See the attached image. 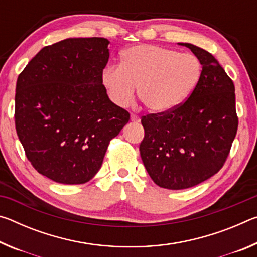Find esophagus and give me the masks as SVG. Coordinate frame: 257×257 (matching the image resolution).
<instances>
[{
    "label": "esophagus",
    "mask_w": 257,
    "mask_h": 257,
    "mask_svg": "<svg viewBox=\"0 0 257 257\" xmlns=\"http://www.w3.org/2000/svg\"><path fill=\"white\" fill-rule=\"evenodd\" d=\"M130 118H132V121H134V122H139V121H141V118H139L137 114H135V113H132V116H130Z\"/></svg>",
    "instance_id": "obj_1"
}]
</instances>
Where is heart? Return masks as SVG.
<instances>
[{
	"instance_id": "1",
	"label": "heart",
	"mask_w": 257,
	"mask_h": 257,
	"mask_svg": "<svg viewBox=\"0 0 257 257\" xmlns=\"http://www.w3.org/2000/svg\"><path fill=\"white\" fill-rule=\"evenodd\" d=\"M202 75L196 55L179 53L158 45H136L125 50L120 66L102 72L108 96L119 106H128L138 96L154 112L171 110L188 97Z\"/></svg>"
}]
</instances>
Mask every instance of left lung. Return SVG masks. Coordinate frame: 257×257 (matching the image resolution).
<instances>
[{
  "mask_svg": "<svg viewBox=\"0 0 257 257\" xmlns=\"http://www.w3.org/2000/svg\"><path fill=\"white\" fill-rule=\"evenodd\" d=\"M202 64L199 81L171 110L142 116L139 152L147 172L162 188L194 187L223 167L238 129L234 85L207 51L182 43Z\"/></svg>",
  "mask_w": 257,
  "mask_h": 257,
  "instance_id": "1",
  "label": "left lung"
}]
</instances>
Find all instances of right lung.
<instances>
[{
    "label": "right lung",
    "mask_w": 257,
    "mask_h": 257,
    "mask_svg": "<svg viewBox=\"0 0 257 257\" xmlns=\"http://www.w3.org/2000/svg\"><path fill=\"white\" fill-rule=\"evenodd\" d=\"M108 43L68 38L45 46L17 79V135L35 170L59 184L92 179L111 139L130 119L102 81Z\"/></svg>",
    "instance_id": "obj_1"
}]
</instances>
